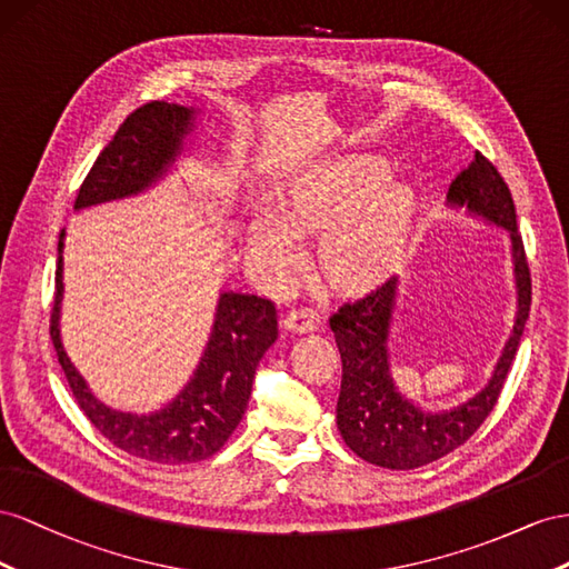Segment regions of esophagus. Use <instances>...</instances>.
<instances>
[{
    "instance_id": "1",
    "label": "esophagus",
    "mask_w": 569,
    "mask_h": 569,
    "mask_svg": "<svg viewBox=\"0 0 569 569\" xmlns=\"http://www.w3.org/2000/svg\"><path fill=\"white\" fill-rule=\"evenodd\" d=\"M317 323H319V312L312 310V307H298V310H290L283 317V327L296 333L312 331L317 329Z\"/></svg>"
}]
</instances>
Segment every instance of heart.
<instances>
[{"instance_id": "1", "label": "heart", "mask_w": 569, "mask_h": 569, "mask_svg": "<svg viewBox=\"0 0 569 569\" xmlns=\"http://www.w3.org/2000/svg\"><path fill=\"white\" fill-rule=\"evenodd\" d=\"M417 212L415 190L377 157L329 159L288 188L279 217L259 212L250 254L271 281L288 283L302 262L298 236L321 233L319 264L343 288H367L391 271Z\"/></svg>"}]
</instances>
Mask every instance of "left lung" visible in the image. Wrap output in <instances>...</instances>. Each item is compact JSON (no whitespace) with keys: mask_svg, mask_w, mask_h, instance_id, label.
Wrapping results in <instances>:
<instances>
[{"mask_svg":"<svg viewBox=\"0 0 569 569\" xmlns=\"http://www.w3.org/2000/svg\"><path fill=\"white\" fill-rule=\"evenodd\" d=\"M448 200L467 204L472 212L510 231L519 296L517 319L489 386L456 410L427 415L396 393L388 371L386 340L396 305V276L367 296L343 302L329 317L343 362L336 405L340 436L355 456L388 469H415L441 460L483 425L500 398L529 319L531 271L522 233L517 231L512 194L500 171L477 150L467 169L450 183Z\"/></svg>","mask_w":569,"mask_h":569,"instance_id":"1","label":"left lung"}]
</instances>
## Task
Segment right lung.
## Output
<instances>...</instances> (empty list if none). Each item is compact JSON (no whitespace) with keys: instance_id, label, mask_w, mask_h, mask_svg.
<instances>
[{"instance_id":"obj_1","label":"right lung","mask_w":569,"mask_h":569,"mask_svg":"<svg viewBox=\"0 0 569 569\" xmlns=\"http://www.w3.org/2000/svg\"><path fill=\"white\" fill-rule=\"evenodd\" d=\"M190 123L192 109L169 102H148L128 113L117 136L109 140L86 181L80 183L73 207L83 209L119 200L152 186L181 152ZM61 250L63 231L59 236L50 336L80 410L88 415L97 431L128 456L159 465L212 458L246 415L254 369L279 336L276 305L257 296L223 293L212 338L183 393L154 415H126L97 400L63 352L59 338Z\"/></svg>"}]
</instances>
